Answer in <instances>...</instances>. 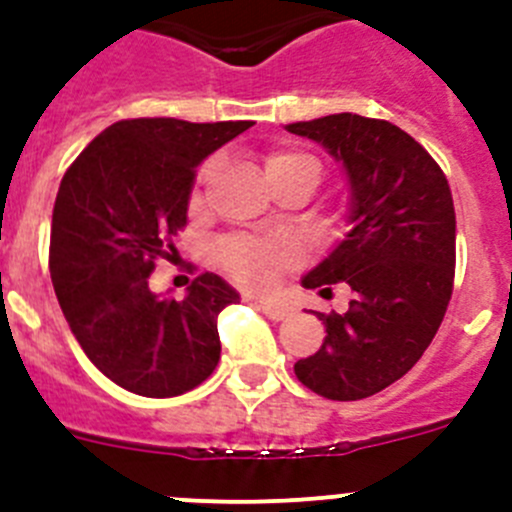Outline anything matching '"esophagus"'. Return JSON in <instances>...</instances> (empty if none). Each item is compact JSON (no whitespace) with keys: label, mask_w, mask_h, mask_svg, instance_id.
Listing matches in <instances>:
<instances>
[{"label":"esophagus","mask_w":512,"mask_h":512,"mask_svg":"<svg viewBox=\"0 0 512 512\" xmlns=\"http://www.w3.org/2000/svg\"><path fill=\"white\" fill-rule=\"evenodd\" d=\"M256 305L261 307V310L266 312V318H271V320H284V318H289V307L287 305H282V302H277V300H269V297H256Z\"/></svg>","instance_id":"obj_1"}]
</instances>
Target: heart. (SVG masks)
<instances>
[{"label": "heart", "instance_id": "heart-1", "mask_svg": "<svg viewBox=\"0 0 512 512\" xmlns=\"http://www.w3.org/2000/svg\"><path fill=\"white\" fill-rule=\"evenodd\" d=\"M212 166L207 164L200 174V182L210 174ZM266 176L289 174V171H305L318 184L320 164L307 153L295 151H274L264 161ZM220 261L225 271H230L238 282L251 287H269L279 279L282 271L300 261V246L292 238H251V235H235L220 246Z\"/></svg>", "mask_w": 512, "mask_h": 512}]
</instances>
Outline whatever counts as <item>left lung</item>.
<instances>
[{
  "label": "left lung",
  "instance_id": "left-lung-1",
  "mask_svg": "<svg viewBox=\"0 0 512 512\" xmlns=\"http://www.w3.org/2000/svg\"><path fill=\"white\" fill-rule=\"evenodd\" d=\"M341 164L348 233L302 277V287L354 292L343 315L318 312L323 346L295 374L328 400H364L418 364L441 325L454 287L456 215L431 153L387 120L338 112L292 122Z\"/></svg>",
  "mask_w": 512,
  "mask_h": 512
}]
</instances>
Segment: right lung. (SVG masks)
Wrapping results in <instances>:
<instances>
[{"mask_svg": "<svg viewBox=\"0 0 512 512\" xmlns=\"http://www.w3.org/2000/svg\"><path fill=\"white\" fill-rule=\"evenodd\" d=\"M251 120H120L79 153L58 187L51 279L84 354L122 390L176 397L220 361L217 315L241 295L200 274L184 300L151 292L156 259L176 251L197 166Z\"/></svg>", "mask_w": 512, "mask_h": 512, "instance_id": "obj_1", "label": "right lung"}]
</instances>
